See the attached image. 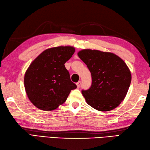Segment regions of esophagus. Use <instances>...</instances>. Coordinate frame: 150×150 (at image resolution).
<instances>
[{
    "label": "esophagus",
    "mask_w": 150,
    "mask_h": 150,
    "mask_svg": "<svg viewBox=\"0 0 150 150\" xmlns=\"http://www.w3.org/2000/svg\"><path fill=\"white\" fill-rule=\"evenodd\" d=\"M77 84V88H80V87H81V81H79V82H77V84Z\"/></svg>",
    "instance_id": "obj_1"
}]
</instances>
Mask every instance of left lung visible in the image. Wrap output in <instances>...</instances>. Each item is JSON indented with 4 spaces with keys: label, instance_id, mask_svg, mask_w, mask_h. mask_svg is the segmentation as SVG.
I'll return each instance as SVG.
<instances>
[{
    "label": "left lung",
    "instance_id": "1",
    "mask_svg": "<svg viewBox=\"0 0 150 150\" xmlns=\"http://www.w3.org/2000/svg\"><path fill=\"white\" fill-rule=\"evenodd\" d=\"M78 56L91 74V87L82 90L86 103L101 111L117 107L125 98L132 81L126 64L112 53L98 50H83Z\"/></svg>",
    "mask_w": 150,
    "mask_h": 150
}]
</instances>
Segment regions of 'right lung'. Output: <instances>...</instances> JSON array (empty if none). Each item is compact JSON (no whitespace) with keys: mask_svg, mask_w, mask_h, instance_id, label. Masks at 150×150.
<instances>
[{"mask_svg":"<svg viewBox=\"0 0 150 150\" xmlns=\"http://www.w3.org/2000/svg\"><path fill=\"white\" fill-rule=\"evenodd\" d=\"M75 52L71 46L47 49L31 62L24 75L26 94L35 106L52 111L66 100L77 88L71 81L64 64Z\"/></svg>","mask_w":150,"mask_h":150,"instance_id":"obj_1","label":"right lung"}]
</instances>
